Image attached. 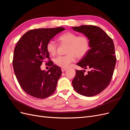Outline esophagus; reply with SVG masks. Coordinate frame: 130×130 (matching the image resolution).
Instances as JSON below:
<instances>
[{"instance_id": "obj_1", "label": "esophagus", "mask_w": 130, "mask_h": 130, "mask_svg": "<svg viewBox=\"0 0 130 130\" xmlns=\"http://www.w3.org/2000/svg\"><path fill=\"white\" fill-rule=\"evenodd\" d=\"M67 69V68H61V70H62V72H64V71H65V70H66Z\"/></svg>"}]
</instances>
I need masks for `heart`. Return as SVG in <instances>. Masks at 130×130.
<instances>
[{
  "instance_id": "obj_1",
  "label": "heart",
  "mask_w": 130,
  "mask_h": 130,
  "mask_svg": "<svg viewBox=\"0 0 130 130\" xmlns=\"http://www.w3.org/2000/svg\"><path fill=\"white\" fill-rule=\"evenodd\" d=\"M57 41L61 44H67L66 55L59 56L55 59V63L62 68H68L71 63L80 58L88 53L90 48V41L86 35H79L73 32H66L60 35ZM57 44L53 41L46 44V50L50 55L54 56L56 53Z\"/></svg>"
}]
</instances>
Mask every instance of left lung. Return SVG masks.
<instances>
[{"label":"left lung","instance_id":"1","mask_svg":"<svg viewBox=\"0 0 130 130\" xmlns=\"http://www.w3.org/2000/svg\"><path fill=\"white\" fill-rule=\"evenodd\" d=\"M72 28L88 37L90 48L77 63L81 68L90 70L85 74V70H76L72 81L73 88L82 95H96L107 87L112 79L117 60L113 41L96 26L81 25Z\"/></svg>","mask_w":130,"mask_h":130}]
</instances>
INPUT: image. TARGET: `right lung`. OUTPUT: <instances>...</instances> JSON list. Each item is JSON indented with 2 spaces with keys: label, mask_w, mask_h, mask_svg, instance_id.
<instances>
[{
  "label": "right lung",
  "mask_w": 130,
  "mask_h": 130,
  "mask_svg": "<svg viewBox=\"0 0 130 130\" xmlns=\"http://www.w3.org/2000/svg\"><path fill=\"white\" fill-rule=\"evenodd\" d=\"M64 30L62 27L31 30L23 35L15 45L13 70L21 87L29 95L44 99L55 91L62 71L50 60L46 44ZM47 58L49 61L47 65L51 68L45 72L41 70L40 66Z\"/></svg>",
  "instance_id": "1"
}]
</instances>
